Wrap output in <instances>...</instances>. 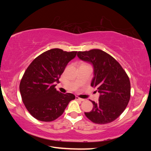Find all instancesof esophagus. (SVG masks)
Masks as SVG:
<instances>
[{"label":"esophagus","instance_id":"esophagus-1","mask_svg":"<svg viewBox=\"0 0 151 151\" xmlns=\"http://www.w3.org/2000/svg\"><path fill=\"white\" fill-rule=\"evenodd\" d=\"M76 100H79V101H84V99L80 98L79 97H78V96H76Z\"/></svg>","mask_w":151,"mask_h":151}]
</instances>
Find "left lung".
Instances as JSON below:
<instances>
[{"mask_svg": "<svg viewBox=\"0 0 151 151\" xmlns=\"http://www.w3.org/2000/svg\"><path fill=\"white\" fill-rule=\"evenodd\" d=\"M80 59L91 63L94 77L91 86L100 93L99 102L91 101L93 107L86 116L96 124H107L123 113L130 98L129 76L117 61L100 49L78 51Z\"/></svg>", "mask_w": 151, "mask_h": 151, "instance_id": "1", "label": "left lung"}]
</instances>
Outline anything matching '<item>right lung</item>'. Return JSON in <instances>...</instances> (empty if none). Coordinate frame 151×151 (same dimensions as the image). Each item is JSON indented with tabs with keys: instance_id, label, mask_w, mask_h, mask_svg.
Here are the masks:
<instances>
[{
	"instance_id": "obj_1",
	"label": "right lung",
	"mask_w": 151,
	"mask_h": 151,
	"mask_svg": "<svg viewBox=\"0 0 151 151\" xmlns=\"http://www.w3.org/2000/svg\"><path fill=\"white\" fill-rule=\"evenodd\" d=\"M77 51L60 49L45 51L35 58L25 70L19 85L22 101L28 112L36 119L50 122L61 116L70 101L72 93L56 90L55 82Z\"/></svg>"
}]
</instances>
